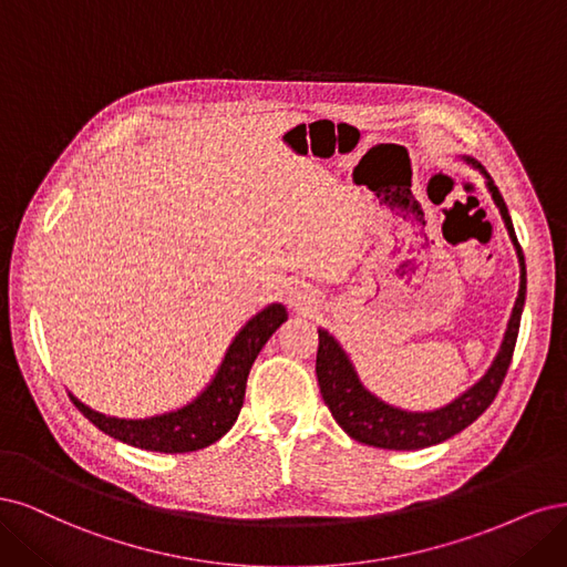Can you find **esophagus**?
I'll return each mask as SVG.
<instances>
[{
	"label": "esophagus",
	"instance_id": "34e87169",
	"mask_svg": "<svg viewBox=\"0 0 567 567\" xmlns=\"http://www.w3.org/2000/svg\"><path fill=\"white\" fill-rule=\"evenodd\" d=\"M289 303L297 306V308H308L310 303H313V297L308 295V289L291 287V289H289Z\"/></svg>",
	"mask_w": 567,
	"mask_h": 567
}]
</instances>
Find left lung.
Listing matches in <instances>:
<instances>
[{"label":"left lung","instance_id":"obj_1","mask_svg":"<svg viewBox=\"0 0 567 567\" xmlns=\"http://www.w3.org/2000/svg\"><path fill=\"white\" fill-rule=\"evenodd\" d=\"M466 162L473 164V167L485 176L487 190L492 193V199H495V205L499 207V214L506 224L511 243L516 247L518 264H520V289H518L516 306L511 310V320L506 327L502 349L495 362L489 364L485 377L478 383H473L466 393L452 400L450 405L433 412H405V410L386 405L383 400L374 398L368 389H364L353 370V362L337 343V339L330 332L318 330L320 343H318V358H316V374H318L322 400L324 405L330 408L332 416L337 419V424L358 443L383 447V450H422V447L443 443L447 437L471 426L492 405V400H495L502 381L508 372V364H511V358H514L516 339H518L523 303H525V285H527L525 257L516 240L514 224H511L506 203L499 188L495 186V181H492V176L485 172L483 164H478L476 159L466 157Z\"/></svg>","mask_w":567,"mask_h":567}]
</instances>
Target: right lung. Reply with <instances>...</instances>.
<instances>
[{
    "mask_svg": "<svg viewBox=\"0 0 567 567\" xmlns=\"http://www.w3.org/2000/svg\"><path fill=\"white\" fill-rule=\"evenodd\" d=\"M285 320L287 308L282 303H270L261 313L254 316L235 334L221 368H218L209 386L193 403L176 412L151 419H117L94 412L80 403L75 395H70V400L91 424L126 445L167 454L203 450L226 435L235 424L237 414L243 410L251 364Z\"/></svg>",
    "mask_w": 567,
    "mask_h": 567,
    "instance_id": "obj_1",
    "label": "right lung"
}]
</instances>
